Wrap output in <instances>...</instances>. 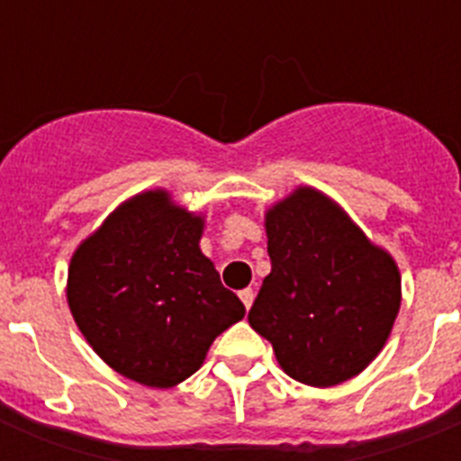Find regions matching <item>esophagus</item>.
<instances>
[{
  "mask_svg": "<svg viewBox=\"0 0 461 461\" xmlns=\"http://www.w3.org/2000/svg\"><path fill=\"white\" fill-rule=\"evenodd\" d=\"M240 300H242L244 307L249 309L251 303H254V291H251V288H242V291H240Z\"/></svg>",
  "mask_w": 461,
  "mask_h": 461,
  "instance_id": "1",
  "label": "esophagus"
}]
</instances>
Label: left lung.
Segmentation results:
<instances>
[{
	"mask_svg": "<svg viewBox=\"0 0 461 461\" xmlns=\"http://www.w3.org/2000/svg\"><path fill=\"white\" fill-rule=\"evenodd\" d=\"M272 270L249 325L295 381L328 388L378 356L399 312L394 260L313 189H297L266 217Z\"/></svg>",
	"mask_w": 461,
	"mask_h": 461,
	"instance_id": "1",
	"label": "left lung"
}]
</instances>
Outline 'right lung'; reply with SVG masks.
I'll list each match as a JSON object with an SVG mask.
<instances>
[{"label":"right lung","instance_id":"add662e5","mask_svg":"<svg viewBox=\"0 0 461 461\" xmlns=\"http://www.w3.org/2000/svg\"><path fill=\"white\" fill-rule=\"evenodd\" d=\"M203 219L148 191L110 214L68 267V307L85 339L115 372L170 388L205 360L244 316L198 247Z\"/></svg>","mask_w":461,"mask_h":461}]
</instances>
